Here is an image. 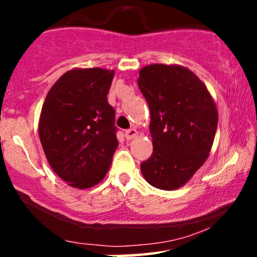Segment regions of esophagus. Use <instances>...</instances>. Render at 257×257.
<instances>
[{"label":"esophagus","instance_id":"obj_1","mask_svg":"<svg viewBox=\"0 0 257 257\" xmlns=\"http://www.w3.org/2000/svg\"><path fill=\"white\" fill-rule=\"evenodd\" d=\"M137 135H138L137 129L131 128V129H128V131H125V139H126V140H132V139L137 138Z\"/></svg>","mask_w":257,"mask_h":257}]
</instances>
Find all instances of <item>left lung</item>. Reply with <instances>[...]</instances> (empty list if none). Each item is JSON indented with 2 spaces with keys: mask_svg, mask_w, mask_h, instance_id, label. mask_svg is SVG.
<instances>
[{
  "mask_svg": "<svg viewBox=\"0 0 257 257\" xmlns=\"http://www.w3.org/2000/svg\"><path fill=\"white\" fill-rule=\"evenodd\" d=\"M149 104L153 152L141 173L159 190L182 187L204 164L217 128V108L208 88L187 67L152 64L139 72Z\"/></svg>",
  "mask_w": 257,
  "mask_h": 257,
  "instance_id": "obj_1",
  "label": "left lung"
}]
</instances>
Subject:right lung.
<instances>
[{
	"label": "right lung",
	"mask_w": 257,
	"mask_h": 257,
	"mask_svg": "<svg viewBox=\"0 0 257 257\" xmlns=\"http://www.w3.org/2000/svg\"><path fill=\"white\" fill-rule=\"evenodd\" d=\"M113 70L65 72L47 94L38 122L44 155L55 174L79 190L98 185L118 146L107 102Z\"/></svg>",
	"instance_id": "add662e5"
}]
</instances>
